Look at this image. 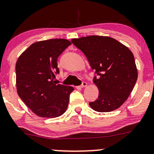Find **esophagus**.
I'll use <instances>...</instances> for the list:
<instances>
[{
    "label": "esophagus",
    "mask_w": 154,
    "mask_h": 154,
    "mask_svg": "<svg viewBox=\"0 0 154 154\" xmlns=\"http://www.w3.org/2000/svg\"><path fill=\"white\" fill-rule=\"evenodd\" d=\"M87 86V83L86 82L83 81V83H82V85L80 86V88H84V87H86Z\"/></svg>",
    "instance_id": "1"
}]
</instances>
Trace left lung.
Instances as JSON below:
<instances>
[{"mask_svg": "<svg viewBox=\"0 0 154 154\" xmlns=\"http://www.w3.org/2000/svg\"><path fill=\"white\" fill-rule=\"evenodd\" d=\"M71 42L85 54L97 75L93 81L98 88V98L89 106L100 112L117 109L128 98L138 78L133 53L108 36L89 35Z\"/></svg>", "mask_w": 154, "mask_h": 154, "instance_id": "8db88e82", "label": "left lung"}]
</instances>
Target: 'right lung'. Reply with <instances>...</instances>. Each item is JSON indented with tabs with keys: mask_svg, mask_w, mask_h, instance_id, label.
Segmentation results:
<instances>
[{
	"mask_svg": "<svg viewBox=\"0 0 154 154\" xmlns=\"http://www.w3.org/2000/svg\"><path fill=\"white\" fill-rule=\"evenodd\" d=\"M63 38L37 42L18 57L15 65L17 92L36 116L57 118L67 109L72 86L56 84L57 59L71 45Z\"/></svg>",
	"mask_w": 154,
	"mask_h": 154,
	"instance_id": "obj_1",
	"label": "right lung"
}]
</instances>
